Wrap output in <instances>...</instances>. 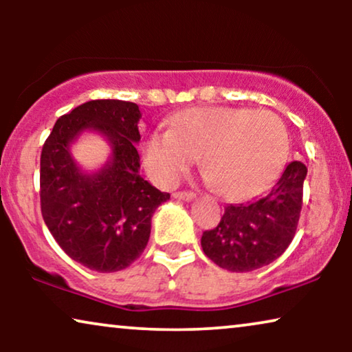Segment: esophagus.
I'll return each mask as SVG.
<instances>
[{
  "label": "esophagus",
  "mask_w": 352,
  "mask_h": 352,
  "mask_svg": "<svg viewBox=\"0 0 352 352\" xmlns=\"http://www.w3.org/2000/svg\"><path fill=\"white\" fill-rule=\"evenodd\" d=\"M173 197H175V199H177V200L190 201V200H194L195 194H194V192H175V194H173Z\"/></svg>",
  "instance_id": "esophagus-1"
}]
</instances>
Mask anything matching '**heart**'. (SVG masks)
<instances>
[{
	"label": "heart",
	"instance_id": "1",
	"mask_svg": "<svg viewBox=\"0 0 352 352\" xmlns=\"http://www.w3.org/2000/svg\"><path fill=\"white\" fill-rule=\"evenodd\" d=\"M288 147L285 124L271 112L195 107L177 113L171 129L148 134L142 152L158 184H176L201 155V170L218 194L245 199L276 179Z\"/></svg>",
	"mask_w": 352,
	"mask_h": 352
}]
</instances>
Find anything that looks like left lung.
I'll return each mask as SVG.
<instances>
[{"label":"left lung","mask_w":352,"mask_h":352,"mask_svg":"<svg viewBox=\"0 0 352 352\" xmlns=\"http://www.w3.org/2000/svg\"><path fill=\"white\" fill-rule=\"evenodd\" d=\"M306 175L305 163L292 162L266 194L226 206L219 224L201 235L206 256L230 272H250L276 261L295 237Z\"/></svg>","instance_id":"8db88e82"}]
</instances>
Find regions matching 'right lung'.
I'll return each mask as SVG.
<instances>
[{"mask_svg":"<svg viewBox=\"0 0 352 352\" xmlns=\"http://www.w3.org/2000/svg\"><path fill=\"white\" fill-rule=\"evenodd\" d=\"M141 117L134 102L89 100L62 115L43 146V219L59 247L91 271H122L141 256L153 213L170 200L139 175ZM86 131L100 133L111 147L109 160L93 173L71 155V144Z\"/></svg>","mask_w":352,"mask_h":352,"instance_id":"obj_1","label":"right lung"}]
</instances>
